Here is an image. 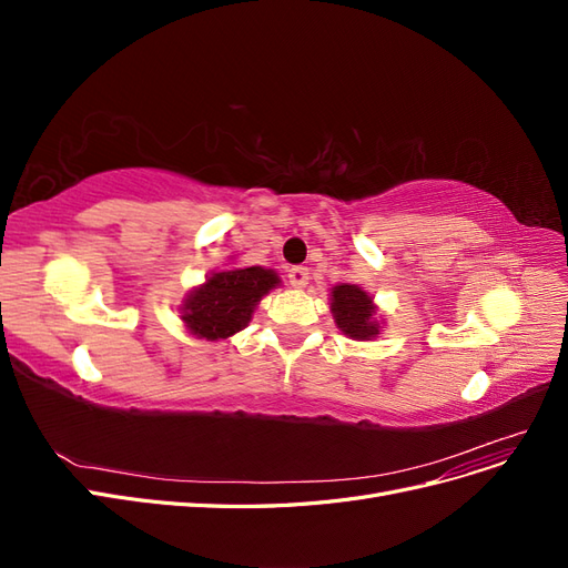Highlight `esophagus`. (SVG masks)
<instances>
[{"mask_svg":"<svg viewBox=\"0 0 568 568\" xmlns=\"http://www.w3.org/2000/svg\"><path fill=\"white\" fill-rule=\"evenodd\" d=\"M307 280H311V272H307V267L296 265V267L288 270V284L294 288H303L307 284Z\"/></svg>","mask_w":568,"mask_h":568,"instance_id":"1","label":"esophagus"}]
</instances>
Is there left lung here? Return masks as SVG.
Instances as JSON below:
<instances>
[{"label": "left lung", "instance_id": "left-lung-1", "mask_svg": "<svg viewBox=\"0 0 568 568\" xmlns=\"http://www.w3.org/2000/svg\"><path fill=\"white\" fill-rule=\"evenodd\" d=\"M332 313L338 329L357 341H369L379 334V324L374 322V303L363 288L355 284H341L332 291Z\"/></svg>", "mask_w": 568, "mask_h": 568}]
</instances>
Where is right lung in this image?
I'll use <instances>...</instances> for the list:
<instances>
[{
  "mask_svg": "<svg viewBox=\"0 0 568 568\" xmlns=\"http://www.w3.org/2000/svg\"><path fill=\"white\" fill-rule=\"evenodd\" d=\"M277 284V272L265 267L215 272L201 288L186 296L182 320L194 336L209 341L227 338L244 329L255 305Z\"/></svg>",
  "mask_w": 568,
  "mask_h": 568,
  "instance_id": "1",
  "label": "right lung"
}]
</instances>
